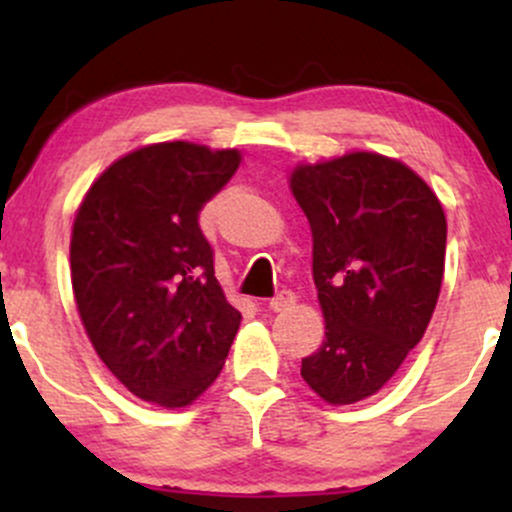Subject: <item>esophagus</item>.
I'll return each mask as SVG.
<instances>
[{"instance_id": "34e87169", "label": "esophagus", "mask_w": 512, "mask_h": 512, "mask_svg": "<svg viewBox=\"0 0 512 512\" xmlns=\"http://www.w3.org/2000/svg\"><path fill=\"white\" fill-rule=\"evenodd\" d=\"M293 305H296V293L289 289H281L272 301H269V308H272L274 313H284V310H291Z\"/></svg>"}]
</instances>
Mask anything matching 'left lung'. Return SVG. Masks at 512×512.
<instances>
[{
	"mask_svg": "<svg viewBox=\"0 0 512 512\" xmlns=\"http://www.w3.org/2000/svg\"><path fill=\"white\" fill-rule=\"evenodd\" d=\"M313 231V279L325 342L301 375L325 402L383 387L424 337L445 269L448 223L404 163L356 151L291 173Z\"/></svg>",
	"mask_w": 512,
	"mask_h": 512,
	"instance_id": "8db88e82",
	"label": "left lung"
}]
</instances>
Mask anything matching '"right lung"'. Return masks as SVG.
Returning a JSON list of instances; mask_svg holds the SVG:
<instances>
[{"mask_svg":"<svg viewBox=\"0 0 512 512\" xmlns=\"http://www.w3.org/2000/svg\"><path fill=\"white\" fill-rule=\"evenodd\" d=\"M238 166L236 149L151 144L115 161L76 211L69 260L88 339L132 395L158 407L195 402L238 332L199 228Z\"/></svg>","mask_w":512,"mask_h":512,"instance_id":"1","label":"right lung"}]
</instances>
